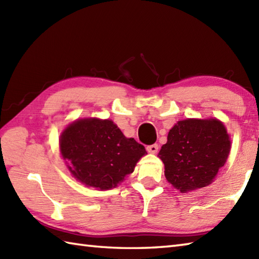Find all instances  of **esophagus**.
<instances>
[{
  "mask_svg": "<svg viewBox=\"0 0 259 259\" xmlns=\"http://www.w3.org/2000/svg\"><path fill=\"white\" fill-rule=\"evenodd\" d=\"M146 149H147V151L149 152V153H157V152H158V149H159V147H158L157 144H155V145L147 146Z\"/></svg>",
  "mask_w": 259,
  "mask_h": 259,
  "instance_id": "obj_1",
  "label": "esophagus"
}]
</instances>
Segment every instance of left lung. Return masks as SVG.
Here are the masks:
<instances>
[{
	"instance_id": "left-lung-1",
	"label": "left lung",
	"mask_w": 259,
	"mask_h": 259,
	"mask_svg": "<svg viewBox=\"0 0 259 259\" xmlns=\"http://www.w3.org/2000/svg\"><path fill=\"white\" fill-rule=\"evenodd\" d=\"M230 139L217 119H186L170 129L159 157L167 180L180 192L210 185L228 158Z\"/></svg>"
}]
</instances>
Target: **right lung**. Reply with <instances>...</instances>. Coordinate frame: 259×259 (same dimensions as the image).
Here are the masks:
<instances>
[{"mask_svg":"<svg viewBox=\"0 0 259 259\" xmlns=\"http://www.w3.org/2000/svg\"><path fill=\"white\" fill-rule=\"evenodd\" d=\"M60 151L73 177L101 190L117 187L145 156V147L126 138L111 120L80 119L64 129Z\"/></svg>","mask_w":259,"mask_h":259,"instance_id":"add662e5","label":"right lung"}]
</instances>
